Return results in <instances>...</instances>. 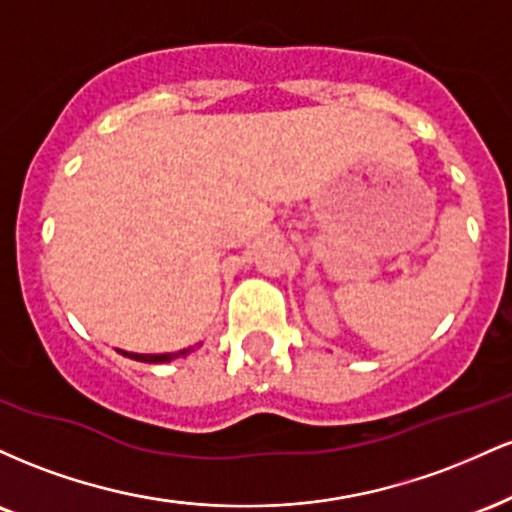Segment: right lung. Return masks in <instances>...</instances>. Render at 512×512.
<instances>
[{"mask_svg": "<svg viewBox=\"0 0 512 512\" xmlns=\"http://www.w3.org/2000/svg\"><path fill=\"white\" fill-rule=\"evenodd\" d=\"M120 354L134 358V361H142V363H166V361H173V358L185 356L187 349L178 351V354H127V351H120Z\"/></svg>", "mask_w": 512, "mask_h": 512, "instance_id": "add662e5", "label": "right lung"}]
</instances>
